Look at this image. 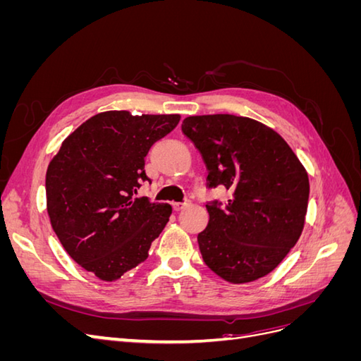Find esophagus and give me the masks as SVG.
Masks as SVG:
<instances>
[{
    "mask_svg": "<svg viewBox=\"0 0 361 361\" xmlns=\"http://www.w3.org/2000/svg\"><path fill=\"white\" fill-rule=\"evenodd\" d=\"M190 203L188 202H176V203H173V209L174 211H182V209H185V207H187Z\"/></svg>",
    "mask_w": 361,
    "mask_h": 361,
    "instance_id": "1",
    "label": "esophagus"
}]
</instances>
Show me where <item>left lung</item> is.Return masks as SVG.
I'll return each instance as SVG.
<instances>
[{"mask_svg":"<svg viewBox=\"0 0 361 361\" xmlns=\"http://www.w3.org/2000/svg\"><path fill=\"white\" fill-rule=\"evenodd\" d=\"M182 133L206 164L207 188L232 192L224 204H206L209 223L197 236L204 264L235 285L269 274L301 236L307 171L274 129L253 118L190 116Z\"/></svg>","mask_w":361,"mask_h":361,"instance_id":"left-lung-1","label":"left lung"}]
</instances>
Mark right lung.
I'll list each match as a JSON object with an SVG mask.
<instances>
[{
	"mask_svg": "<svg viewBox=\"0 0 361 361\" xmlns=\"http://www.w3.org/2000/svg\"><path fill=\"white\" fill-rule=\"evenodd\" d=\"M179 114L99 113L63 141L47 170L51 226L84 269L114 281L149 256L171 214L167 203L135 197L150 180L145 158L179 123Z\"/></svg>",
	"mask_w": 361,
	"mask_h": 361,
	"instance_id": "right-lung-1",
	"label": "right lung"
}]
</instances>
